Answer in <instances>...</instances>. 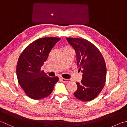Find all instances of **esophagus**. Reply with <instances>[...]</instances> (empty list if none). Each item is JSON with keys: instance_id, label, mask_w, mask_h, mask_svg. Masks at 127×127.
<instances>
[{"instance_id": "34e87169", "label": "esophagus", "mask_w": 127, "mask_h": 127, "mask_svg": "<svg viewBox=\"0 0 127 127\" xmlns=\"http://www.w3.org/2000/svg\"><path fill=\"white\" fill-rule=\"evenodd\" d=\"M61 80L63 82H65V83H68L70 81V79H64V78H61Z\"/></svg>"}]
</instances>
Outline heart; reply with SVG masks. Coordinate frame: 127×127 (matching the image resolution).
Masks as SVG:
<instances>
[{
	"mask_svg": "<svg viewBox=\"0 0 127 127\" xmlns=\"http://www.w3.org/2000/svg\"><path fill=\"white\" fill-rule=\"evenodd\" d=\"M67 48H71L70 47H68V46H66L65 48H64V50H65V49H67Z\"/></svg>",
	"mask_w": 127,
	"mask_h": 127,
	"instance_id": "heart-1",
	"label": "heart"
}]
</instances>
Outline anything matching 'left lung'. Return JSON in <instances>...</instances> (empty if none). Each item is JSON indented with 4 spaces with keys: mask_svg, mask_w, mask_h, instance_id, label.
Instances as JSON below:
<instances>
[{
    "mask_svg": "<svg viewBox=\"0 0 127 127\" xmlns=\"http://www.w3.org/2000/svg\"><path fill=\"white\" fill-rule=\"evenodd\" d=\"M75 51L79 71L83 72L74 96L80 100L95 99L101 92L106 81V67L101 52L92 43L84 38H66Z\"/></svg>",
    "mask_w": 127,
    "mask_h": 127,
    "instance_id": "obj_1",
    "label": "left lung"
}]
</instances>
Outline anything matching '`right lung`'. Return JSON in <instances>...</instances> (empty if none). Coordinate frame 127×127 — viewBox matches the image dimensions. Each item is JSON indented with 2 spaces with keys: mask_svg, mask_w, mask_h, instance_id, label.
Masks as SVG:
<instances>
[{
  "mask_svg": "<svg viewBox=\"0 0 127 127\" xmlns=\"http://www.w3.org/2000/svg\"><path fill=\"white\" fill-rule=\"evenodd\" d=\"M61 38L44 37L29 44L22 52L17 65L20 86L28 96L39 100L50 95L59 77L48 76L41 68L53 47Z\"/></svg>",
  "mask_w": 127,
  "mask_h": 127,
  "instance_id": "add662e5",
  "label": "right lung"
}]
</instances>
